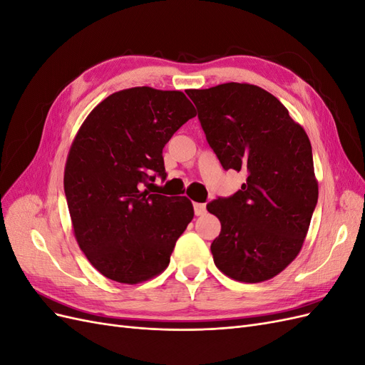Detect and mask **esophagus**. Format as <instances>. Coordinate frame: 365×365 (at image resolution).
Wrapping results in <instances>:
<instances>
[{
    "label": "esophagus",
    "mask_w": 365,
    "mask_h": 365,
    "mask_svg": "<svg viewBox=\"0 0 365 365\" xmlns=\"http://www.w3.org/2000/svg\"><path fill=\"white\" fill-rule=\"evenodd\" d=\"M193 210H195V215L196 216H202V215L207 213V207L202 202H195L193 204Z\"/></svg>",
    "instance_id": "obj_1"
}]
</instances>
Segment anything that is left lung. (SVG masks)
I'll list each match as a JSON object with an SVG mask.
<instances>
[{
	"label": "left lung",
	"mask_w": 365,
	"mask_h": 365,
	"mask_svg": "<svg viewBox=\"0 0 365 365\" xmlns=\"http://www.w3.org/2000/svg\"><path fill=\"white\" fill-rule=\"evenodd\" d=\"M210 148L225 170L247 181L207 210L220 220L215 264L228 277L260 283L298 256L318 201L312 146L277 97L263 88L230 82L187 90Z\"/></svg>",
	"instance_id": "left-lung-1"
}]
</instances>
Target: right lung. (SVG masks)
Returning a JSON list of instances; mask_svg holds the SVG:
<instances>
[{
    "instance_id": "obj_1",
    "label": "right lung",
    "mask_w": 365,
    "mask_h": 365,
    "mask_svg": "<svg viewBox=\"0 0 365 365\" xmlns=\"http://www.w3.org/2000/svg\"><path fill=\"white\" fill-rule=\"evenodd\" d=\"M195 115L181 91L135 86L108 96L77 130L63 189L77 244L105 277L137 284L169 267L193 205L140 187L164 178L163 148Z\"/></svg>"
}]
</instances>
